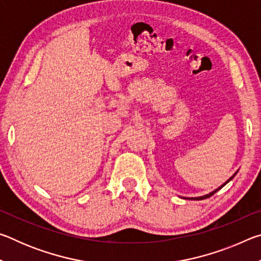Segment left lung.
<instances>
[{
	"label": "left lung",
	"mask_w": 261,
	"mask_h": 261,
	"mask_svg": "<svg viewBox=\"0 0 261 261\" xmlns=\"http://www.w3.org/2000/svg\"><path fill=\"white\" fill-rule=\"evenodd\" d=\"M238 171V170H237ZM237 171H236V173L235 174H233L232 176H231V177L230 178H229V179H227L226 180V182H224L222 185H221V187H219L218 189H215L214 190V191H212V192H210V193H207V194H205V196H200V197H192V198H185V197H182V198H184V199H190V200H202V199H206V198H210V197H212V196H213V194L215 193V192H218L219 191V190H221V189H222L223 187H224V185H226L227 183H229V182H230V180L233 178V177H235V175L237 174Z\"/></svg>",
	"instance_id": "left-lung-1"
}]
</instances>
